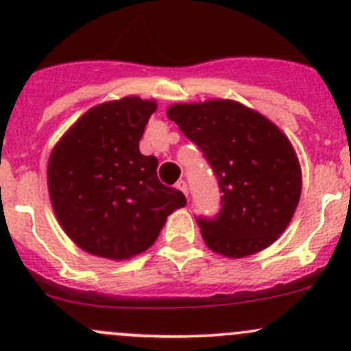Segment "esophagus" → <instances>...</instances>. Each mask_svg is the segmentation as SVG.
Masks as SVG:
<instances>
[{"mask_svg": "<svg viewBox=\"0 0 351 351\" xmlns=\"http://www.w3.org/2000/svg\"><path fill=\"white\" fill-rule=\"evenodd\" d=\"M176 189H178L180 192H183V193H185L186 197H189V186H186V182H185V180H180V182L176 183Z\"/></svg>", "mask_w": 351, "mask_h": 351, "instance_id": "esophagus-1", "label": "esophagus"}]
</instances>
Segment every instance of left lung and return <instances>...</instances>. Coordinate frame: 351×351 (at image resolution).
<instances>
[{
    "mask_svg": "<svg viewBox=\"0 0 351 351\" xmlns=\"http://www.w3.org/2000/svg\"><path fill=\"white\" fill-rule=\"evenodd\" d=\"M217 175L222 208L198 219L208 250L246 258L271 246L299 205L302 171L289 137L256 110L236 100L173 104L166 110Z\"/></svg>",
    "mask_w": 351,
    "mask_h": 351,
    "instance_id": "1",
    "label": "left lung"
}]
</instances>
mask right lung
I'll use <instances>...</instances> for the list:
<instances>
[{"mask_svg": "<svg viewBox=\"0 0 351 351\" xmlns=\"http://www.w3.org/2000/svg\"><path fill=\"white\" fill-rule=\"evenodd\" d=\"M156 100L130 95L84 112L52 147L47 189L62 231L77 247L130 260L153 246L166 219L185 207L158 180V159L139 151Z\"/></svg>", "mask_w": 351, "mask_h": 351, "instance_id": "right-lung-1", "label": "right lung"}]
</instances>
